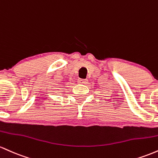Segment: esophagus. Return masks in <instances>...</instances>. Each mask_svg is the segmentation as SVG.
<instances>
[{
    "label": "esophagus",
    "instance_id": "1",
    "mask_svg": "<svg viewBox=\"0 0 158 158\" xmlns=\"http://www.w3.org/2000/svg\"><path fill=\"white\" fill-rule=\"evenodd\" d=\"M87 82H88L87 79L79 78L78 80H77V83H78V84H87Z\"/></svg>",
    "mask_w": 158,
    "mask_h": 158
}]
</instances>
